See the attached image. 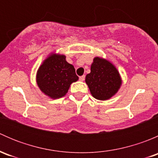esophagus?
Listing matches in <instances>:
<instances>
[{
  "label": "esophagus",
  "instance_id": "34e87169",
  "mask_svg": "<svg viewBox=\"0 0 158 158\" xmlns=\"http://www.w3.org/2000/svg\"><path fill=\"white\" fill-rule=\"evenodd\" d=\"M84 79H85V76H79V80H80L81 82H82V81H84Z\"/></svg>",
  "mask_w": 158,
  "mask_h": 158
}]
</instances>
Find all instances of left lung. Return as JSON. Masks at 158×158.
<instances>
[{
    "instance_id": "left-lung-1",
    "label": "left lung",
    "mask_w": 158,
    "mask_h": 158,
    "mask_svg": "<svg viewBox=\"0 0 158 158\" xmlns=\"http://www.w3.org/2000/svg\"><path fill=\"white\" fill-rule=\"evenodd\" d=\"M85 82L91 94L98 100L109 99L118 92L122 80L116 68L109 61L95 57L86 75Z\"/></svg>"
}]
</instances>
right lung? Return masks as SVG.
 I'll list each match as a JSON object with an SVG mask.
<instances>
[{"label":"right lung","instance_id":"1","mask_svg":"<svg viewBox=\"0 0 158 158\" xmlns=\"http://www.w3.org/2000/svg\"><path fill=\"white\" fill-rule=\"evenodd\" d=\"M78 79L74 66L66 61V56L56 54L43 63L36 75L38 86L52 98L64 96L70 85Z\"/></svg>","mask_w":158,"mask_h":158}]
</instances>
